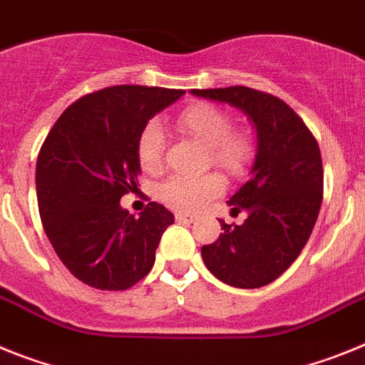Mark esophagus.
<instances>
[{"instance_id":"34e87169","label":"esophagus","mask_w":365,"mask_h":365,"mask_svg":"<svg viewBox=\"0 0 365 365\" xmlns=\"http://www.w3.org/2000/svg\"><path fill=\"white\" fill-rule=\"evenodd\" d=\"M174 217H176V222H187V224H191V222L196 220L195 215H191V213H182V211H180V213L174 215Z\"/></svg>"}]
</instances>
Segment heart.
<instances>
[{
	"instance_id": "obj_1",
	"label": "heart",
	"mask_w": 365,
	"mask_h": 365,
	"mask_svg": "<svg viewBox=\"0 0 365 365\" xmlns=\"http://www.w3.org/2000/svg\"><path fill=\"white\" fill-rule=\"evenodd\" d=\"M178 125L200 143L209 147L215 163L230 173H240L252 156V143L246 135L231 132V119L220 108L211 104H195L180 115ZM138 160L141 169L158 174L163 169V132L158 123H148L138 138ZM224 191L220 174L204 176H170L160 185V198L173 209L195 211L215 200Z\"/></svg>"
}]
</instances>
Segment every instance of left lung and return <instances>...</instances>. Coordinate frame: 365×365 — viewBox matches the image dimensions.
I'll list each match as a JSON object with an SVG mask.
<instances>
[{"mask_svg":"<svg viewBox=\"0 0 365 365\" xmlns=\"http://www.w3.org/2000/svg\"><path fill=\"white\" fill-rule=\"evenodd\" d=\"M202 99L224 103L248 115L257 135L248 182L231 196V213L248 218L202 246L207 270L235 288L272 283L292 264L309 240L323 198L318 141L292 108L264 91L246 86L191 90Z\"/></svg>","mask_w":365,"mask_h":365,"instance_id":"left-lung-1","label":"left lung"}]
</instances>
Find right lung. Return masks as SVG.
<instances>
[{
	"label": "right lung",
	"instance_id": "right-lung-1",
	"mask_svg": "<svg viewBox=\"0 0 365 365\" xmlns=\"http://www.w3.org/2000/svg\"><path fill=\"white\" fill-rule=\"evenodd\" d=\"M185 93L112 86L73 103L51 128L36 161L46 235L78 281L126 290L152 270L174 215L150 202L135 218L121 196L138 189V138L152 117Z\"/></svg>",
	"mask_w": 365,
	"mask_h": 365
}]
</instances>
